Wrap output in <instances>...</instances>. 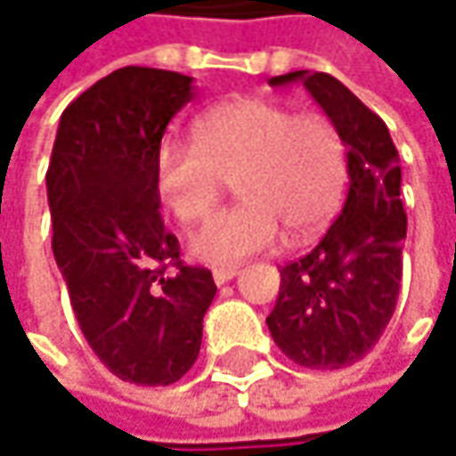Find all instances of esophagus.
Wrapping results in <instances>:
<instances>
[{
	"mask_svg": "<svg viewBox=\"0 0 456 456\" xmlns=\"http://www.w3.org/2000/svg\"><path fill=\"white\" fill-rule=\"evenodd\" d=\"M240 273V268L237 265H227V268H214V281H216V286H222V283L232 281L234 276Z\"/></svg>",
	"mask_w": 456,
	"mask_h": 456,
	"instance_id": "esophagus-1",
	"label": "esophagus"
}]
</instances>
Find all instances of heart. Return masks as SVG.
Returning a JSON list of instances; mask_svg holds the SVG:
<instances>
[{
	"mask_svg": "<svg viewBox=\"0 0 456 456\" xmlns=\"http://www.w3.org/2000/svg\"><path fill=\"white\" fill-rule=\"evenodd\" d=\"M227 180L240 203L216 214L191 240L211 265H234L286 237L307 240L343 201L346 142L328 116L294 113L265 97H234L193 121V142H162L154 185L165 208L185 227L203 222Z\"/></svg>",
	"mask_w": 456,
	"mask_h": 456,
	"instance_id": "1",
	"label": "heart"
}]
</instances>
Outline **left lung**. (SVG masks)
<instances>
[{"instance_id":"1","label":"left lung","mask_w":456,"mask_h":456,"mask_svg":"<svg viewBox=\"0 0 456 456\" xmlns=\"http://www.w3.org/2000/svg\"><path fill=\"white\" fill-rule=\"evenodd\" d=\"M268 82H302L338 126L348 149V196L320 245L281 268L279 299L265 322L294 363L351 366L385 333L400 294L408 229L400 157L385 121L330 74L302 69Z\"/></svg>"}]
</instances>
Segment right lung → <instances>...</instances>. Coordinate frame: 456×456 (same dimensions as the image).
<instances>
[{"label": "right lung", "instance_id": "add662e5", "mask_svg": "<svg viewBox=\"0 0 456 456\" xmlns=\"http://www.w3.org/2000/svg\"><path fill=\"white\" fill-rule=\"evenodd\" d=\"M193 77L123 67L61 113L45 188L53 257L94 356L118 379L173 385L199 359L211 271L180 260L154 154Z\"/></svg>", "mask_w": 456, "mask_h": 456}]
</instances>
